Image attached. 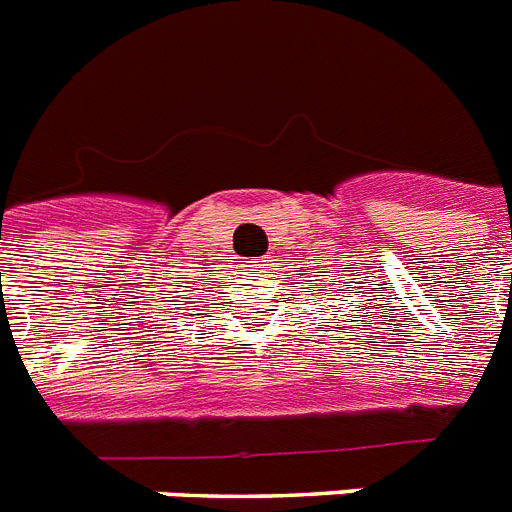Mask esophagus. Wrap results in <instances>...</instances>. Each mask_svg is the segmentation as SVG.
I'll return each mask as SVG.
<instances>
[{"mask_svg":"<svg viewBox=\"0 0 512 512\" xmlns=\"http://www.w3.org/2000/svg\"><path fill=\"white\" fill-rule=\"evenodd\" d=\"M269 261H272V259H269V256H264V259L251 261V264H248V266H251V272H266V269L272 266V264H269Z\"/></svg>","mask_w":512,"mask_h":512,"instance_id":"esophagus-1","label":"esophagus"}]
</instances>
